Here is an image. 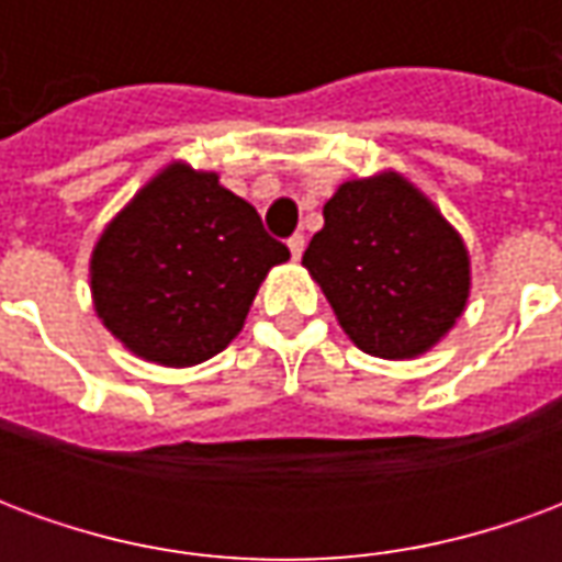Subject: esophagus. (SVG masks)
<instances>
[{
	"mask_svg": "<svg viewBox=\"0 0 562 562\" xmlns=\"http://www.w3.org/2000/svg\"><path fill=\"white\" fill-rule=\"evenodd\" d=\"M304 246H306L304 234H292V237H289V252H292L294 261L304 256Z\"/></svg>",
	"mask_w": 562,
	"mask_h": 562,
	"instance_id": "esophagus-1",
	"label": "esophagus"
}]
</instances>
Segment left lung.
Segmentation results:
<instances>
[{
	"label": "left lung",
	"mask_w": 562,
	"mask_h": 562,
	"mask_svg": "<svg viewBox=\"0 0 562 562\" xmlns=\"http://www.w3.org/2000/svg\"><path fill=\"white\" fill-rule=\"evenodd\" d=\"M304 268L367 355L406 361L454 328L470 297V252L403 173L346 180L325 204Z\"/></svg>",
	"instance_id": "left-lung-1"
}]
</instances>
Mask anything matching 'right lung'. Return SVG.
Wrapping results in <instances>:
<instances>
[{
	"label": "right lung",
	"mask_w": 562,
	"mask_h": 562,
	"mask_svg": "<svg viewBox=\"0 0 562 562\" xmlns=\"http://www.w3.org/2000/svg\"><path fill=\"white\" fill-rule=\"evenodd\" d=\"M282 261L285 244L220 173L171 161L104 225L90 258L92 306L132 355L192 367L240 334Z\"/></svg>",
	"instance_id": "add662e5"
}]
</instances>
